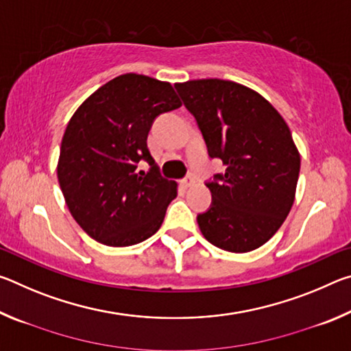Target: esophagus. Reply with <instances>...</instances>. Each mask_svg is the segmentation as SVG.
<instances>
[{
    "label": "esophagus",
    "instance_id": "34e87169",
    "mask_svg": "<svg viewBox=\"0 0 351 351\" xmlns=\"http://www.w3.org/2000/svg\"><path fill=\"white\" fill-rule=\"evenodd\" d=\"M181 184H182V187H192L193 186V184H195V180H193V176H186V178H184V180L181 181Z\"/></svg>",
    "mask_w": 351,
    "mask_h": 351
}]
</instances>
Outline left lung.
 <instances>
[{
	"label": "left lung",
	"instance_id": "1",
	"mask_svg": "<svg viewBox=\"0 0 351 351\" xmlns=\"http://www.w3.org/2000/svg\"><path fill=\"white\" fill-rule=\"evenodd\" d=\"M224 173L206 182L212 204L197 217L204 239L229 252L265 245L294 203L300 154L278 111L258 93L219 79L176 83Z\"/></svg>",
	"mask_w": 351,
	"mask_h": 351
}]
</instances>
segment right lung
<instances>
[{
	"label": "right lung",
	"instance_id": "1",
	"mask_svg": "<svg viewBox=\"0 0 351 351\" xmlns=\"http://www.w3.org/2000/svg\"><path fill=\"white\" fill-rule=\"evenodd\" d=\"M181 106L169 82L123 74L83 102L64 130L57 176L71 215L112 247L138 245L161 228L176 182L147 147L154 119ZM141 160L151 165L138 171Z\"/></svg>",
	"mask_w": 351,
	"mask_h": 351
}]
</instances>
